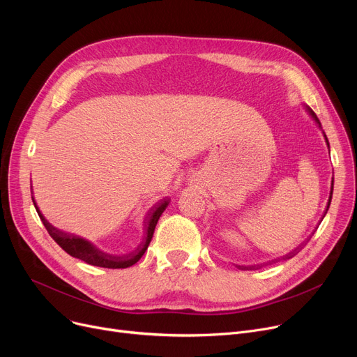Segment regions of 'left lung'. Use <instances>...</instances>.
Instances as JSON below:
<instances>
[{"mask_svg":"<svg viewBox=\"0 0 357 357\" xmlns=\"http://www.w3.org/2000/svg\"><path fill=\"white\" fill-rule=\"evenodd\" d=\"M307 111L310 112V116H311V117H312V119L315 120V123L318 124V127H320V128H321V123H320V120H318V119H317V116H315V112H314V111H312L311 108H308V107H307ZM324 137H326V135H324ZM326 142H327V144H328V140H327V137H326ZM328 147H330V146H328ZM333 182H334V179L331 181V191H330V198H328V204H327V210H328V207H330V202H331V197H333V185H334ZM326 213H327V211H326ZM295 252H296V250H295ZM295 252L289 253V255H288V257H292V256L295 255ZM241 268H243V269H245L246 266H241ZM252 268H253V266H252Z\"/></svg>","mask_w":357,"mask_h":357,"instance_id":"left-lung-1","label":"left lung"}]
</instances>
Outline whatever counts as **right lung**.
Listing matches in <instances>:
<instances>
[{
    "label": "right lung",
    "mask_w": 357,
    "mask_h": 357,
    "mask_svg": "<svg viewBox=\"0 0 357 357\" xmlns=\"http://www.w3.org/2000/svg\"><path fill=\"white\" fill-rule=\"evenodd\" d=\"M169 204V199H162L156 207L152 210V213L149 214L147 222H146V237L143 240L142 245L137 248V250H135L133 253L128 255H123V256H114V255H108L104 253L102 250H100L97 246H93L91 241L75 236V234H69L65 233L62 230H58L56 227H53L52 224L43 217V214L37 208V205L34 202V207L37 214H39L43 226L46 227L47 233L50 234V237L58 243V245L72 257H77L84 260L85 264L92 265V266H100V268H108V269H124V268H130L133 266L135 264L140 260V257L144 255V252L147 250L150 240L153 237L155 233V227L156 224L162 215V213L166 210Z\"/></svg>",
    "instance_id": "right-lung-1"
}]
</instances>
